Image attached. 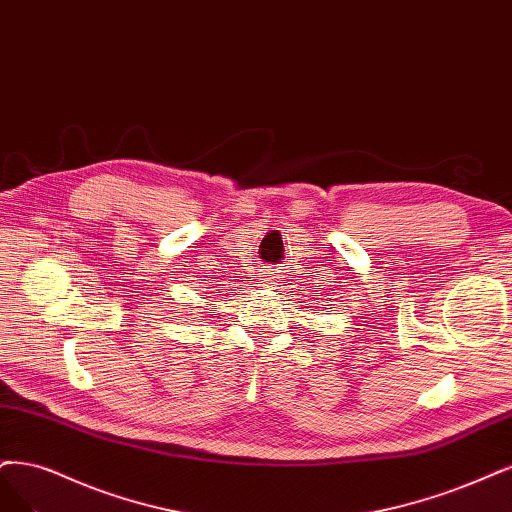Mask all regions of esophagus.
Returning <instances> with one entry per match:
<instances>
[{
	"mask_svg": "<svg viewBox=\"0 0 512 512\" xmlns=\"http://www.w3.org/2000/svg\"><path fill=\"white\" fill-rule=\"evenodd\" d=\"M274 278H276V276H274ZM272 285H274V282H272Z\"/></svg>",
	"mask_w": 512,
	"mask_h": 512,
	"instance_id": "obj_1",
	"label": "esophagus"
}]
</instances>
